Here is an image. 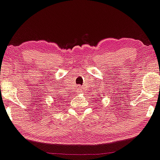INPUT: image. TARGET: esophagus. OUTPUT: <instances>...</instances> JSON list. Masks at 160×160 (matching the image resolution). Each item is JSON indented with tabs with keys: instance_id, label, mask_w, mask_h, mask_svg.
<instances>
[{
	"instance_id": "34e87169",
	"label": "esophagus",
	"mask_w": 160,
	"mask_h": 160,
	"mask_svg": "<svg viewBox=\"0 0 160 160\" xmlns=\"http://www.w3.org/2000/svg\"><path fill=\"white\" fill-rule=\"evenodd\" d=\"M82 89H81V87H80V86H78V88H77V92L78 93H81L82 92Z\"/></svg>"
}]
</instances>
